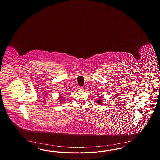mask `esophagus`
<instances>
[{"mask_svg": "<svg viewBox=\"0 0 160 160\" xmlns=\"http://www.w3.org/2000/svg\"><path fill=\"white\" fill-rule=\"evenodd\" d=\"M79 89L81 91H83L84 88L83 87H79Z\"/></svg>", "mask_w": 160, "mask_h": 160, "instance_id": "obj_1", "label": "esophagus"}]
</instances>
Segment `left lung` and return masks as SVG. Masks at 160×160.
Wrapping results in <instances>:
<instances>
[{"label":"left lung","mask_w":160,"mask_h":160,"mask_svg":"<svg viewBox=\"0 0 160 160\" xmlns=\"http://www.w3.org/2000/svg\"><path fill=\"white\" fill-rule=\"evenodd\" d=\"M101 101H102V100L101 99H97V102L98 104H101Z\"/></svg>","instance_id":"8db88e82"}]
</instances>
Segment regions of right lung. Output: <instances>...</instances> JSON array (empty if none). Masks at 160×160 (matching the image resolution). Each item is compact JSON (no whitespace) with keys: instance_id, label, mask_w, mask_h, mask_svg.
<instances>
[{"instance_id":"add662e5","label":"right lung","mask_w":160,"mask_h":160,"mask_svg":"<svg viewBox=\"0 0 160 160\" xmlns=\"http://www.w3.org/2000/svg\"><path fill=\"white\" fill-rule=\"evenodd\" d=\"M62 98H61V101H62V99H62Z\"/></svg>"}]
</instances>
